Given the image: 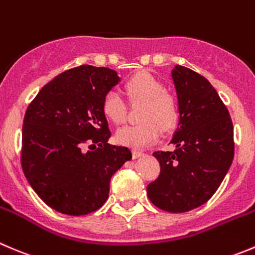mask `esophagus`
Returning a JSON list of instances; mask_svg holds the SVG:
<instances>
[{"label":"esophagus","mask_w":255,"mask_h":255,"mask_svg":"<svg viewBox=\"0 0 255 255\" xmlns=\"http://www.w3.org/2000/svg\"><path fill=\"white\" fill-rule=\"evenodd\" d=\"M142 155H144V153H143L142 150L132 149V157L133 158H139V157H142Z\"/></svg>","instance_id":"34e87169"}]
</instances>
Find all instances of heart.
Here are the masks:
<instances>
[{
    "label": "heart",
    "instance_id": "heart-1",
    "mask_svg": "<svg viewBox=\"0 0 255 255\" xmlns=\"http://www.w3.org/2000/svg\"><path fill=\"white\" fill-rule=\"evenodd\" d=\"M125 90L130 102H144L139 116L143 122L120 128L116 133V140L120 144L130 148L145 147L159 138L160 129L167 132L177 126L179 120L177 100L152 73L137 72L125 83ZM102 111L115 125H121L127 117V106L115 90L103 97Z\"/></svg>",
    "mask_w": 255,
    "mask_h": 255
}]
</instances>
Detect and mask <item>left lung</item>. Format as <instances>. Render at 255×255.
<instances>
[{"label":"left lung","mask_w":255,"mask_h":255,"mask_svg":"<svg viewBox=\"0 0 255 255\" xmlns=\"http://www.w3.org/2000/svg\"><path fill=\"white\" fill-rule=\"evenodd\" d=\"M179 103L174 152L153 153L160 165L147 185L149 201L170 213H183L212 198L234 157L233 123L228 108L208 80L177 65L172 72Z\"/></svg>","instance_id":"obj_1"}]
</instances>
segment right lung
I'll return each instance as SVG.
<instances>
[{"label": "right lung", "mask_w": 255, "mask_h": 255, "mask_svg": "<svg viewBox=\"0 0 255 255\" xmlns=\"http://www.w3.org/2000/svg\"><path fill=\"white\" fill-rule=\"evenodd\" d=\"M118 80L110 68L82 65L49 81L27 107L22 169L37 196L59 213L85 216L101 208L111 177L132 158L129 148L107 143L102 101Z\"/></svg>", "instance_id": "add662e5"}]
</instances>
